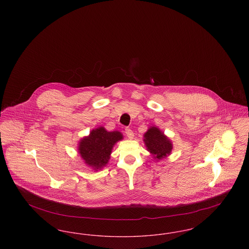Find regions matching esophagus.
Here are the masks:
<instances>
[{
	"label": "esophagus",
	"instance_id": "34e87169",
	"mask_svg": "<svg viewBox=\"0 0 249 249\" xmlns=\"http://www.w3.org/2000/svg\"><path fill=\"white\" fill-rule=\"evenodd\" d=\"M125 133H126V135L128 136V138H129V139H133L134 134H133V131L130 130V129H129V128L125 129Z\"/></svg>",
	"mask_w": 249,
	"mask_h": 249
}]
</instances>
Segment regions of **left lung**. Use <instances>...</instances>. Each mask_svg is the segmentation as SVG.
I'll return each mask as SVG.
<instances>
[{"label":"left lung","instance_id":"obj_1","mask_svg":"<svg viewBox=\"0 0 249 249\" xmlns=\"http://www.w3.org/2000/svg\"><path fill=\"white\" fill-rule=\"evenodd\" d=\"M143 142L147 151L157 161L170 156L174 147L171 139L156 126H151L145 131Z\"/></svg>","mask_w":249,"mask_h":249}]
</instances>
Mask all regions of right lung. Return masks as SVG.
<instances>
[{"mask_svg": "<svg viewBox=\"0 0 249 249\" xmlns=\"http://www.w3.org/2000/svg\"><path fill=\"white\" fill-rule=\"evenodd\" d=\"M122 139L123 134L119 130L108 131L100 126L80 139L77 146L78 154L85 164L97 172L107 166L114 145Z\"/></svg>", "mask_w": 249, "mask_h": 249, "instance_id": "1", "label": "right lung"}]
</instances>
